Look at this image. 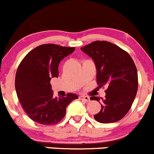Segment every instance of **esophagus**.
<instances>
[{
  "label": "esophagus",
  "mask_w": 154,
  "mask_h": 154,
  "mask_svg": "<svg viewBox=\"0 0 154 154\" xmlns=\"http://www.w3.org/2000/svg\"><path fill=\"white\" fill-rule=\"evenodd\" d=\"M80 100H83L84 102H90V99L87 96H80Z\"/></svg>",
  "instance_id": "1"
}]
</instances>
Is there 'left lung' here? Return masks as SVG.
Listing matches in <instances>:
<instances>
[{
  "instance_id": "1",
  "label": "left lung",
  "mask_w": 154,
  "mask_h": 154,
  "mask_svg": "<svg viewBox=\"0 0 154 154\" xmlns=\"http://www.w3.org/2000/svg\"><path fill=\"white\" fill-rule=\"evenodd\" d=\"M92 57L97 70V82L106 87L101 110L94 116L100 123H112L122 119L131 109L137 94L138 79L131 57L116 45L96 41L80 48ZM93 100L100 101L98 97Z\"/></svg>"
}]
</instances>
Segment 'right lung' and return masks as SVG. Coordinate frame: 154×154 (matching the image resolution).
I'll return each mask as SVG.
<instances>
[{"label": "right lung", "instance_id": "obj_1", "mask_svg": "<svg viewBox=\"0 0 154 154\" xmlns=\"http://www.w3.org/2000/svg\"><path fill=\"white\" fill-rule=\"evenodd\" d=\"M74 47L44 44L30 51L17 70L15 88L23 109L32 121L42 125H54L64 117L66 108L76 94L54 97L50 80L58 77L61 60L74 52Z\"/></svg>", "mask_w": 154, "mask_h": 154}]
</instances>
